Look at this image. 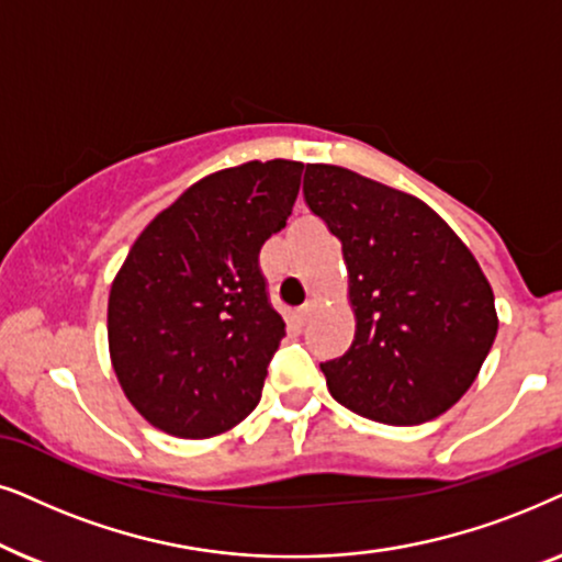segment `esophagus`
<instances>
[{"instance_id":"obj_1","label":"esophagus","mask_w":562,"mask_h":562,"mask_svg":"<svg viewBox=\"0 0 562 562\" xmlns=\"http://www.w3.org/2000/svg\"><path fill=\"white\" fill-rule=\"evenodd\" d=\"M313 311H316V308H313V303H305L303 308L297 311V324H308L311 316H313Z\"/></svg>"}]
</instances>
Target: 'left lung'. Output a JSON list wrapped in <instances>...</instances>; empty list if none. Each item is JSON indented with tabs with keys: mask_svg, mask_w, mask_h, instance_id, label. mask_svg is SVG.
<instances>
[{
	"mask_svg": "<svg viewBox=\"0 0 562 562\" xmlns=\"http://www.w3.org/2000/svg\"><path fill=\"white\" fill-rule=\"evenodd\" d=\"M303 194L341 241L357 318L344 357L321 364L328 393L380 424L442 416L498 331L481 265L429 205L357 171L308 164Z\"/></svg>",
	"mask_w": 562,
	"mask_h": 562,
	"instance_id": "8db88e82",
	"label": "left lung"
}]
</instances>
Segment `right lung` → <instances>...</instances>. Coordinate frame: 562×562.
<instances>
[{
    "label": "right lung",
    "instance_id": "right-lung-1",
    "mask_svg": "<svg viewBox=\"0 0 562 562\" xmlns=\"http://www.w3.org/2000/svg\"><path fill=\"white\" fill-rule=\"evenodd\" d=\"M301 161L231 167L194 182L144 228L110 288L120 387L156 429L205 439L257 408L285 321L259 269L285 228Z\"/></svg>",
    "mask_w": 562,
    "mask_h": 562
}]
</instances>
